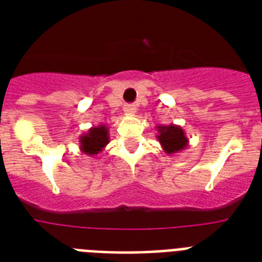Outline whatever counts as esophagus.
<instances>
[{
  "instance_id": "esophagus-1",
  "label": "esophagus",
  "mask_w": 262,
  "mask_h": 262,
  "mask_svg": "<svg viewBox=\"0 0 262 262\" xmlns=\"http://www.w3.org/2000/svg\"><path fill=\"white\" fill-rule=\"evenodd\" d=\"M123 111H125L126 114L133 115L136 111H137V107H136V104H125V107H123Z\"/></svg>"
}]
</instances>
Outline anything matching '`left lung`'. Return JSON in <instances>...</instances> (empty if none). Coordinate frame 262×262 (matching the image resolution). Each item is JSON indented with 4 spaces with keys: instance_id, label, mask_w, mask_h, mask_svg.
<instances>
[{
    "instance_id": "1",
    "label": "left lung",
    "mask_w": 262,
    "mask_h": 262,
    "mask_svg": "<svg viewBox=\"0 0 262 262\" xmlns=\"http://www.w3.org/2000/svg\"><path fill=\"white\" fill-rule=\"evenodd\" d=\"M158 135L156 139L159 140L160 145L167 155H174L178 152L186 149L189 145V139L182 127L178 125H158L156 126Z\"/></svg>"
}]
</instances>
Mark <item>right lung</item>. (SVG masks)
Listing matches in <instances>:
<instances>
[{"label":"right lung","instance_id":"obj_1","mask_svg":"<svg viewBox=\"0 0 262 262\" xmlns=\"http://www.w3.org/2000/svg\"><path fill=\"white\" fill-rule=\"evenodd\" d=\"M80 151L88 156H96L102 152L106 145L110 143L108 137V127L102 123L98 126L90 127L87 133L80 136Z\"/></svg>","mask_w":262,"mask_h":262}]
</instances>
